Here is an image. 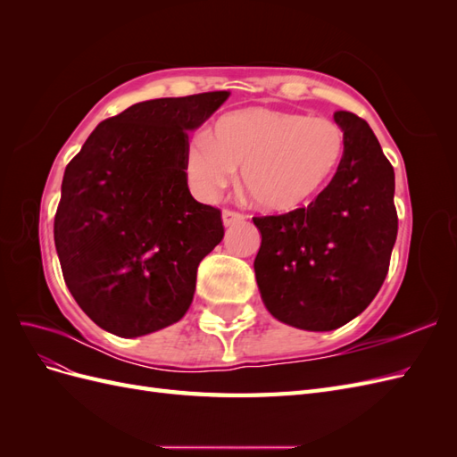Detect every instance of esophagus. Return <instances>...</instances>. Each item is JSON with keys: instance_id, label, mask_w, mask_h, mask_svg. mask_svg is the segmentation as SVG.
Instances as JSON below:
<instances>
[{"instance_id": "34e87169", "label": "esophagus", "mask_w": 457, "mask_h": 457, "mask_svg": "<svg viewBox=\"0 0 457 457\" xmlns=\"http://www.w3.org/2000/svg\"><path fill=\"white\" fill-rule=\"evenodd\" d=\"M244 220H245L244 213L232 212V210H225L223 212V225L225 227H234V225H238V223H244Z\"/></svg>"}]
</instances>
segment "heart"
Listing matches in <instances>:
<instances>
[{
	"label": "heart",
	"mask_w": 457,
	"mask_h": 457,
	"mask_svg": "<svg viewBox=\"0 0 457 457\" xmlns=\"http://www.w3.org/2000/svg\"><path fill=\"white\" fill-rule=\"evenodd\" d=\"M345 139L336 121L276 108L220 116L187 148L185 171L202 200H215L242 168V188L259 210L284 215L311 205L336 175Z\"/></svg>",
	"instance_id": "b5f03b06"
}]
</instances>
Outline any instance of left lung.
<instances>
[{"label": "left lung", "mask_w": 457, "mask_h": 457, "mask_svg": "<svg viewBox=\"0 0 457 457\" xmlns=\"http://www.w3.org/2000/svg\"><path fill=\"white\" fill-rule=\"evenodd\" d=\"M334 120L345 148L337 173L309 207L253 217V269L267 311L287 326L329 331L361 314L389 270L396 240L395 171L368 123Z\"/></svg>", "instance_id": "left-lung-1"}]
</instances>
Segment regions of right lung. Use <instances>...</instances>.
Returning <instances> with one entry per match:
<instances>
[{"label": "right lung", "mask_w": 457, "mask_h": 457, "mask_svg": "<svg viewBox=\"0 0 457 457\" xmlns=\"http://www.w3.org/2000/svg\"><path fill=\"white\" fill-rule=\"evenodd\" d=\"M228 95L137 103L101 121L66 165L54 247L72 297L110 334L141 337L190 307L200 261L225 228L188 190V131Z\"/></svg>", "instance_id": "1"}]
</instances>
